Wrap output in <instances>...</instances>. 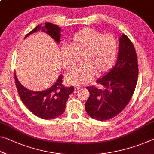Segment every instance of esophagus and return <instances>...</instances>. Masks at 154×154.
Masks as SVG:
<instances>
[{"label": "esophagus", "mask_w": 154, "mask_h": 154, "mask_svg": "<svg viewBox=\"0 0 154 154\" xmlns=\"http://www.w3.org/2000/svg\"><path fill=\"white\" fill-rule=\"evenodd\" d=\"M81 88H82V87L79 86H75V90H79V89H81Z\"/></svg>", "instance_id": "esophagus-1"}]
</instances>
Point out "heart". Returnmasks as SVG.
<instances>
[{
	"label": "heart",
	"mask_w": 154,
	"mask_h": 154,
	"mask_svg": "<svg viewBox=\"0 0 154 154\" xmlns=\"http://www.w3.org/2000/svg\"><path fill=\"white\" fill-rule=\"evenodd\" d=\"M118 46L114 36L102 34L91 28H84L74 34L68 45L61 48L63 66L67 70L74 68L82 57V65L66 75L70 85L86 84L96 73L101 76L108 72L114 64Z\"/></svg>",
	"instance_id": "b5f03b06"
}]
</instances>
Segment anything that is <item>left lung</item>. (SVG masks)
<instances>
[{
  "instance_id": "obj_1",
  "label": "left lung",
  "mask_w": 154,
  "mask_h": 154,
  "mask_svg": "<svg viewBox=\"0 0 154 154\" xmlns=\"http://www.w3.org/2000/svg\"><path fill=\"white\" fill-rule=\"evenodd\" d=\"M119 41L115 66L97 81L105 90L86 87L90 97L85 108L87 114L96 120L106 121L119 114L130 101L136 88L138 67L135 48L125 34H122Z\"/></svg>"
}]
</instances>
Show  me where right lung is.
<instances>
[{
	"label": "right lung",
	"instance_id": "add662e5",
	"mask_svg": "<svg viewBox=\"0 0 154 154\" xmlns=\"http://www.w3.org/2000/svg\"><path fill=\"white\" fill-rule=\"evenodd\" d=\"M40 30L47 33L57 44L60 42L62 29L56 24L50 23H45V26L39 24L26 34L24 38ZM14 75L17 90L22 101L33 114L42 119L49 120L64 113L68 96L74 91V88L63 86L62 75H60L53 86L42 91H33L26 88L18 81L16 72Z\"/></svg>",
	"mask_w": 154,
	"mask_h": 154
}]
</instances>
